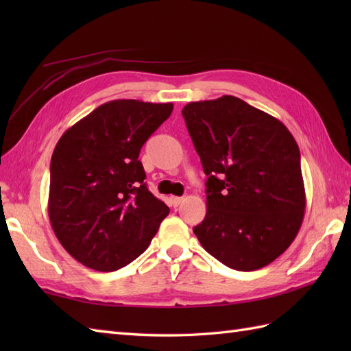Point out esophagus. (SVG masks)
<instances>
[{
	"mask_svg": "<svg viewBox=\"0 0 351 351\" xmlns=\"http://www.w3.org/2000/svg\"><path fill=\"white\" fill-rule=\"evenodd\" d=\"M170 205L171 206H178V205H180L181 202H182V197H178V196H171L170 199Z\"/></svg>",
	"mask_w": 351,
	"mask_h": 351,
	"instance_id": "1",
	"label": "esophagus"
}]
</instances>
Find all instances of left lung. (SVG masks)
Segmentation results:
<instances>
[{"instance_id": "8db88e82", "label": "left lung", "mask_w": 351, "mask_h": 351, "mask_svg": "<svg viewBox=\"0 0 351 351\" xmlns=\"http://www.w3.org/2000/svg\"><path fill=\"white\" fill-rule=\"evenodd\" d=\"M182 116L208 176L206 215L193 229L197 240L234 270L273 263L299 234L306 208L293 134L230 95L190 102Z\"/></svg>"}]
</instances>
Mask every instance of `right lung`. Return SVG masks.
<instances>
[{
	"instance_id": "right-lung-1",
	"label": "right lung",
	"mask_w": 351,
	"mask_h": 351,
	"mask_svg": "<svg viewBox=\"0 0 351 351\" xmlns=\"http://www.w3.org/2000/svg\"><path fill=\"white\" fill-rule=\"evenodd\" d=\"M173 104L114 99L81 119L51 158L48 215L69 255L96 271L128 265L151 244L169 206L143 182L138 154Z\"/></svg>"
}]
</instances>
